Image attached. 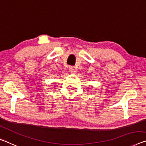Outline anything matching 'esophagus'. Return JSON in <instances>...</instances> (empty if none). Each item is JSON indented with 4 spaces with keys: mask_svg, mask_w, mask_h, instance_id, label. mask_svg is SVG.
<instances>
[{
    "mask_svg": "<svg viewBox=\"0 0 146 146\" xmlns=\"http://www.w3.org/2000/svg\"><path fill=\"white\" fill-rule=\"evenodd\" d=\"M68 69H69V70H70V72H72L74 71V66H69Z\"/></svg>",
    "mask_w": 146,
    "mask_h": 146,
    "instance_id": "obj_1",
    "label": "esophagus"
}]
</instances>
